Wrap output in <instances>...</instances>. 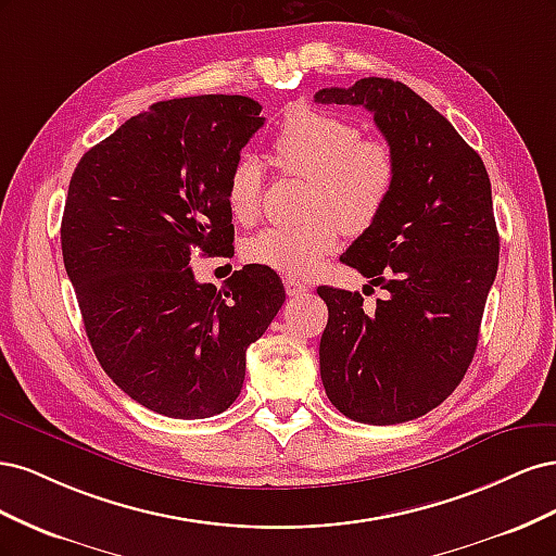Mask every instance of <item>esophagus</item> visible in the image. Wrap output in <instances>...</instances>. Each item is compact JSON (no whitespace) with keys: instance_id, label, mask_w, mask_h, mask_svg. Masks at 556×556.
I'll use <instances>...</instances> for the list:
<instances>
[{"instance_id":"obj_1","label":"esophagus","mask_w":556,"mask_h":556,"mask_svg":"<svg viewBox=\"0 0 556 556\" xmlns=\"http://www.w3.org/2000/svg\"><path fill=\"white\" fill-rule=\"evenodd\" d=\"M285 292H288L290 296H301L308 292V285L296 280V278H285Z\"/></svg>"}]
</instances>
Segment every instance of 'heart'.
Instances as JSON below:
<instances>
[{
    "label": "heart",
    "mask_w": 556,
    "mask_h": 556,
    "mask_svg": "<svg viewBox=\"0 0 556 556\" xmlns=\"http://www.w3.org/2000/svg\"><path fill=\"white\" fill-rule=\"evenodd\" d=\"M271 155L282 174L311 180L308 220L274 225L255 233L245 257L285 276L306 278L341 243V227L364 231L382 215L396 188L399 160L380 139H364L350 117L313 106H292L274 137ZM264 172L241 155L227 178V206L239 223L260 215Z\"/></svg>",
    "instance_id": "heart-1"
}]
</instances>
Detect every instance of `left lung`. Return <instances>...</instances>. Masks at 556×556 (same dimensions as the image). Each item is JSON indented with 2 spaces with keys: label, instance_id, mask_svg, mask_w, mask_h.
Listing matches in <instances>:
<instances>
[{
  "label": "left lung",
  "instance_id": "obj_1",
  "mask_svg": "<svg viewBox=\"0 0 556 556\" xmlns=\"http://www.w3.org/2000/svg\"><path fill=\"white\" fill-rule=\"evenodd\" d=\"M315 102L371 111L399 160L390 204L341 255L384 296L366 311L359 292L317 288L329 308L319 376L355 422H408L441 406L473 362L498 268L492 182L447 117L399 80L323 88Z\"/></svg>",
  "mask_w": 556,
  "mask_h": 556
}]
</instances>
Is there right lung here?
I'll use <instances>...</instances> for the list:
<instances>
[{"mask_svg":"<svg viewBox=\"0 0 556 556\" xmlns=\"http://www.w3.org/2000/svg\"><path fill=\"white\" fill-rule=\"evenodd\" d=\"M241 94L157 102L80 157L62 215V257L94 355L141 406L176 419L227 410L245 350L285 304L262 264L223 290L197 282L190 257L229 255L227 178L262 125Z\"/></svg>","mask_w":556,"mask_h":556,"instance_id":"1","label":"right lung"}]
</instances>
